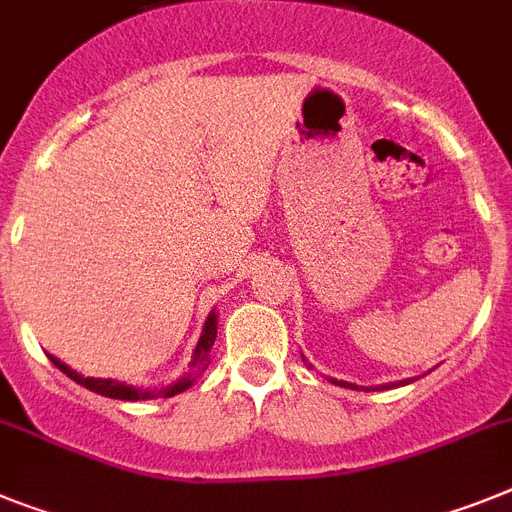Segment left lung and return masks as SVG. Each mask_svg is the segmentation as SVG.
Segmentation results:
<instances>
[{"mask_svg": "<svg viewBox=\"0 0 512 512\" xmlns=\"http://www.w3.org/2000/svg\"><path fill=\"white\" fill-rule=\"evenodd\" d=\"M304 359V356H302ZM304 362H307V359H304ZM333 382V385H341V388H351V390H364V388H359V385H354V382H346V380H330ZM409 382H414V377H411V380H401V382H385V385H377V388H367V390H388V388H395V385H409Z\"/></svg>", "mask_w": 512, "mask_h": 512, "instance_id": "1", "label": "left lung"}]
</instances>
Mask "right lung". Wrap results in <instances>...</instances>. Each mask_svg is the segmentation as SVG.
<instances>
[{
  "label": "right lung",
  "instance_id": "obj_1",
  "mask_svg": "<svg viewBox=\"0 0 512 512\" xmlns=\"http://www.w3.org/2000/svg\"><path fill=\"white\" fill-rule=\"evenodd\" d=\"M216 333H218V315L216 309H210V315L205 317V325H203V333H200V341H197L195 351H192V362H190V372L184 377H179L176 382H171L169 388L163 390H148V388H135V385H127V382H119V380H109V377H83L80 372H75L72 367L57 359V356H51L49 359L54 362V367L62 369L64 375L75 380L77 385H83V388L93 390L98 395H106V398H117V401H150V398H171L176 393H184L187 388L195 385V380L203 375L205 369L210 364V349H213V343H216Z\"/></svg>",
  "mask_w": 512,
  "mask_h": 512
}]
</instances>
